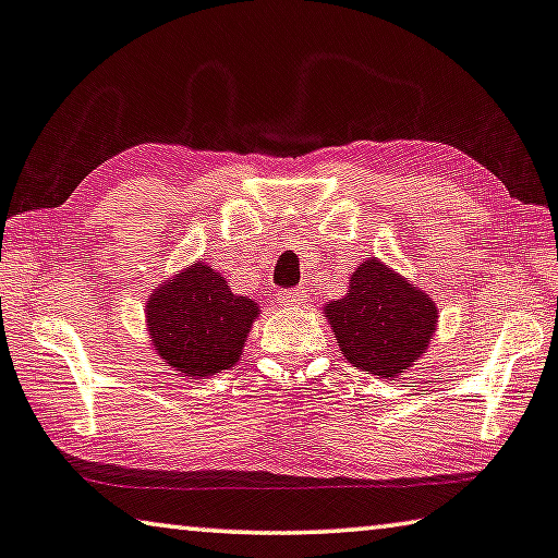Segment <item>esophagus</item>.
I'll use <instances>...</instances> for the list:
<instances>
[{"label": "esophagus", "mask_w": 558, "mask_h": 558, "mask_svg": "<svg viewBox=\"0 0 558 558\" xmlns=\"http://www.w3.org/2000/svg\"><path fill=\"white\" fill-rule=\"evenodd\" d=\"M304 289H287V291H281L279 294V304H301V301H304Z\"/></svg>", "instance_id": "34e87169"}]
</instances>
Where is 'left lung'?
<instances>
[{
  "mask_svg": "<svg viewBox=\"0 0 558 558\" xmlns=\"http://www.w3.org/2000/svg\"><path fill=\"white\" fill-rule=\"evenodd\" d=\"M345 359L359 371L396 378L427 351L437 326L435 301L368 257L349 279V294L324 306Z\"/></svg>",
  "mask_w": 558,
  "mask_h": 558,
  "instance_id": "obj_1",
  "label": "left lung"
}]
</instances>
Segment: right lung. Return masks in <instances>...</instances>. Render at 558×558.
<instances>
[{
	"label": "right lung",
	"instance_id": "1",
	"mask_svg": "<svg viewBox=\"0 0 558 558\" xmlns=\"http://www.w3.org/2000/svg\"><path fill=\"white\" fill-rule=\"evenodd\" d=\"M257 316V301L232 294L222 274L205 262L162 281L145 304L155 353L190 378L232 368Z\"/></svg>",
	"mask_w": 558,
	"mask_h": 558
}]
</instances>
